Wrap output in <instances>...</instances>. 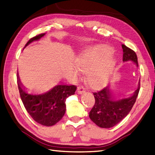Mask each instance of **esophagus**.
<instances>
[{
    "label": "esophagus",
    "instance_id": "esophagus-1",
    "mask_svg": "<svg viewBox=\"0 0 155 155\" xmlns=\"http://www.w3.org/2000/svg\"><path fill=\"white\" fill-rule=\"evenodd\" d=\"M85 92V88L83 85H79L78 87V93L79 94H82Z\"/></svg>",
    "mask_w": 155,
    "mask_h": 155
}]
</instances>
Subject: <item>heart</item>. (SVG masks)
I'll return each instance as SVG.
<instances>
[{"label":"heart","instance_id":"obj_1","mask_svg":"<svg viewBox=\"0 0 155 155\" xmlns=\"http://www.w3.org/2000/svg\"><path fill=\"white\" fill-rule=\"evenodd\" d=\"M77 74L80 69L87 73L88 84L93 89H100L106 85L117 64L111 47L105 44L89 46L79 53L76 60Z\"/></svg>","mask_w":155,"mask_h":155}]
</instances>
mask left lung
Instances as JSON below:
<instances>
[{
    "label": "left lung",
    "instance_id": "left-lung-1",
    "mask_svg": "<svg viewBox=\"0 0 155 155\" xmlns=\"http://www.w3.org/2000/svg\"><path fill=\"white\" fill-rule=\"evenodd\" d=\"M123 61H132L138 67L136 53L123 44ZM140 89V79L137 89L131 97L116 100L111 93L110 85L97 93H93L94 105L89 112V117L99 127L109 128L120 122L130 111L135 104Z\"/></svg>",
    "mask_w": 155,
    "mask_h": 155
}]
</instances>
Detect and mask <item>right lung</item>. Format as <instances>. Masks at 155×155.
<instances>
[{"instance_id":"obj_1","label":"right lung","mask_w":155,"mask_h":155,"mask_svg":"<svg viewBox=\"0 0 155 155\" xmlns=\"http://www.w3.org/2000/svg\"><path fill=\"white\" fill-rule=\"evenodd\" d=\"M45 35L44 33L32 38L25 47L32 41L39 40ZM18 85L21 98L29 115L36 122L46 127L53 126L62 118L66 111V100L74 94L77 89L75 85L61 84L43 94H29L21 82L18 73Z\"/></svg>"}]
</instances>
